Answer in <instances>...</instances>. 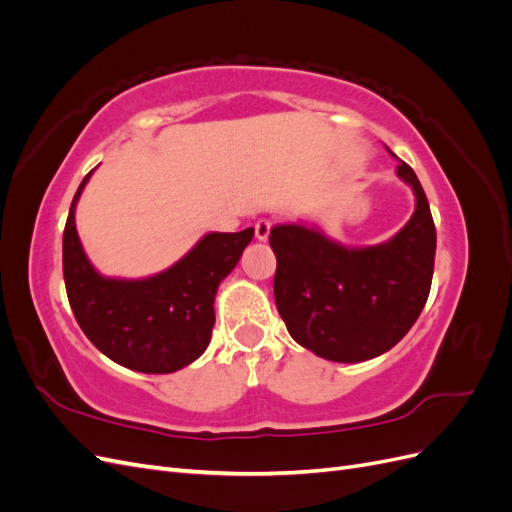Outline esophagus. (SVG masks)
Masks as SVG:
<instances>
[{
	"mask_svg": "<svg viewBox=\"0 0 512 512\" xmlns=\"http://www.w3.org/2000/svg\"><path fill=\"white\" fill-rule=\"evenodd\" d=\"M254 230H256V239L258 241H267L269 239V232H271V222L269 220H258Z\"/></svg>",
	"mask_w": 512,
	"mask_h": 512,
	"instance_id": "34e87169",
	"label": "esophagus"
}]
</instances>
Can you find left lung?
Instances as JSON below:
<instances>
[{
    "mask_svg": "<svg viewBox=\"0 0 512 512\" xmlns=\"http://www.w3.org/2000/svg\"><path fill=\"white\" fill-rule=\"evenodd\" d=\"M397 177L416 200L412 218L389 241L348 247L314 224L271 228L277 312L294 342L327 361L361 363L389 352L427 303L436 226L414 170L399 160Z\"/></svg>",
    "mask_w": 512,
    "mask_h": 512,
    "instance_id": "8db88e82",
    "label": "left lung"
}]
</instances>
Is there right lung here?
<instances>
[{
	"label": "right lung",
	"mask_w": 512,
	"mask_h": 512,
	"mask_svg": "<svg viewBox=\"0 0 512 512\" xmlns=\"http://www.w3.org/2000/svg\"><path fill=\"white\" fill-rule=\"evenodd\" d=\"M91 173L74 194L64 230V280L74 318L111 361L143 374H173L207 350L215 294L254 228L207 232L173 267L141 280L106 277L89 262L74 222Z\"/></svg>",
	"instance_id": "right-lung-1"
}]
</instances>
